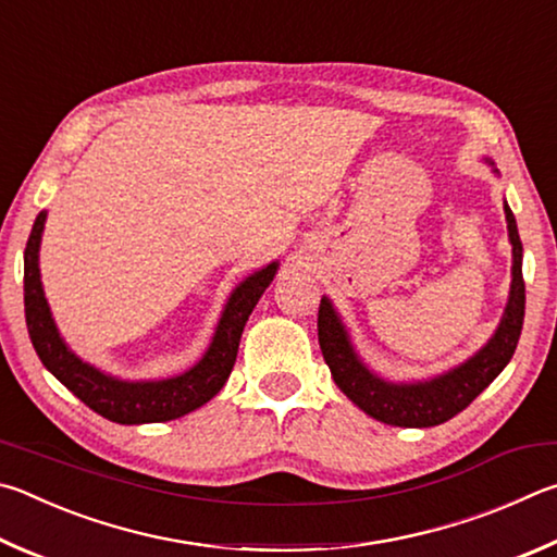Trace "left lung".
<instances>
[{
	"label": "left lung",
	"mask_w": 557,
	"mask_h": 557,
	"mask_svg": "<svg viewBox=\"0 0 557 557\" xmlns=\"http://www.w3.org/2000/svg\"><path fill=\"white\" fill-rule=\"evenodd\" d=\"M494 173L499 171L494 169ZM504 212L506 227H509V242L513 247L509 304H506L502 323L494 330L490 343H486L480 352L467 359V362L450 369V372L437 374L433 379H428V382L413 384L386 382V379L376 376L372 369L359 359L343 318L337 315V310L330 304V298L323 296V300H320L318 339L325 362L330 367V374H333L339 392H343L355 406L362 408L367 416H372L386 425L401 428L441 425L445 421H450L453 416L465 411V408L502 374V369L509 364L523 327L525 286L521 271L523 247L519 239V230H516V218L506 202Z\"/></svg>",
	"instance_id": "8db88e82"
}]
</instances>
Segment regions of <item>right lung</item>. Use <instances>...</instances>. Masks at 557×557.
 Segmentation results:
<instances>
[{
    "label": "right lung",
    "instance_id": "right-lung-1",
    "mask_svg": "<svg viewBox=\"0 0 557 557\" xmlns=\"http://www.w3.org/2000/svg\"><path fill=\"white\" fill-rule=\"evenodd\" d=\"M44 224L46 212H38L24 251V310L28 337H32L36 355L48 372L85 406H90L95 413L122 425L173 421V418H181L208 404L232 374L242 330L247 325L253 306L259 304L261 294L276 276L278 261H271L269 267L253 271L232 290L220 323L214 327L208 352L202 355L198 364H193L188 372L178 376L156 379V382H126V379L104 374L97 367L83 362L58 333L51 308H48L44 296L41 269H38Z\"/></svg>",
    "mask_w": 557,
    "mask_h": 557
}]
</instances>
